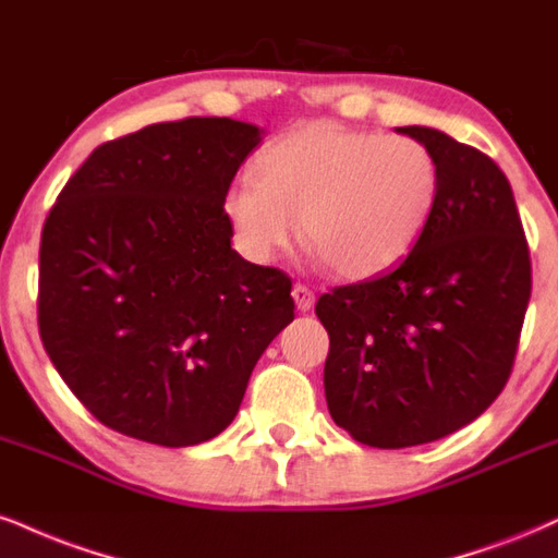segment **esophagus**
I'll return each mask as SVG.
<instances>
[{
    "mask_svg": "<svg viewBox=\"0 0 558 558\" xmlns=\"http://www.w3.org/2000/svg\"><path fill=\"white\" fill-rule=\"evenodd\" d=\"M291 296H293V301H296L299 312H312V308H314V293L308 291L306 286H301V283L293 286Z\"/></svg>",
    "mask_w": 558,
    "mask_h": 558,
    "instance_id": "1",
    "label": "esophagus"
}]
</instances>
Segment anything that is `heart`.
<instances>
[{
  "mask_svg": "<svg viewBox=\"0 0 558 558\" xmlns=\"http://www.w3.org/2000/svg\"><path fill=\"white\" fill-rule=\"evenodd\" d=\"M439 197V160L418 140L308 122L267 145L257 177L233 181L220 210L257 265L291 250L301 231L338 278L368 280L413 252Z\"/></svg>",
  "mask_w": 558,
  "mask_h": 558,
  "instance_id": "b5f03b06",
  "label": "heart"
}]
</instances>
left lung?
Returning <instances> with one entry per match:
<instances>
[{
	"instance_id": "obj_1",
	"label": "left lung",
	"mask_w": 558,
	"mask_h": 558,
	"mask_svg": "<svg viewBox=\"0 0 558 558\" xmlns=\"http://www.w3.org/2000/svg\"><path fill=\"white\" fill-rule=\"evenodd\" d=\"M395 132L439 160L432 223L395 270L317 301L332 421L379 449L426 445L478 418L507 385L530 301L525 231L499 166L432 126Z\"/></svg>"
}]
</instances>
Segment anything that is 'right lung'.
I'll list each match as a JSON object with an SVG mask.
<instances>
[{
    "instance_id": "obj_1",
    "label": "right lung",
    "mask_w": 558,
    "mask_h": 558,
    "mask_svg": "<svg viewBox=\"0 0 558 558\" xmlns=\"http://www.w3.org/2000/svg\"><path fill=\"white\" fill-rule=\"evenodd\" d=\"M262 134L228 117L150 124L96 147L46 218L44 348L113 432L160 447L218 436L293 322L291 278L231 250L220 210Z\"/></svg>"
}]
</instances>
